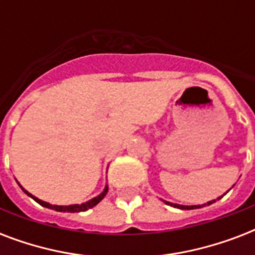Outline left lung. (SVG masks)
<instances>
[{
	"label": "left lung",
	"instance_id": "1",
	"mask_svg": "<svg viewBox=\"0 0 255 255\" xmlns=\"http://www.w3.org/2000/svg\"><path fill=\"white\" fill-rule=\"evenodd\" d=\"M222 197V196H221ZM221 197H218L217 200H220ZM167 205L173 206V208H177V209H184V210H190V209H198V208H204L206 205H210V204H213L216 202V200H212V201L206 202V204H202V205H190V206H185V205H178V204H172V202H168V201H164Z\"/></svg>",
	"mask_w": 255,
	"mask_h": 255
}]
</instances>
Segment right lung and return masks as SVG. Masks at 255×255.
<instances>
[{
	"mask_svg": "<svg viewBox=\"0 0 255 255\" xmlns=\"http://www.w3.org/2000/svg\"><path fill=\"white\" fill-rule=\"evenodd\" d=\"M21 189L25 192L27 196H30V197L33 198L34 201H37L39 205L42 206H45V208H49V209H53V210H57V212H69V213H75V212H86V210L88 209H91V208H94L95 205H98L102 200L104 198V196L107 194L108 192V186L106 185V188H104V190L102 192V193L99 194V196H96V197L91 198L90 201L87 202H83V204H75V205H69V206H62V205H51V204H49V202H45V201H42V200H39V198H37L35 196H33L31 193H29L27 190L23 189L21 186Z\"/></svg>",
	"mask_w": 255,
	"mask_h": 255,
	"instance_id": "obj_1",
	"label": "right lung"
}]
</instances>
